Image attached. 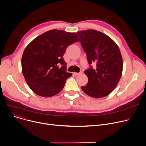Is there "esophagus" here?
Segmentation results:
<instances>
[{"label": "esophagus", "instance_id": "obj_1", "mask_svg": "<svg viewBox=\"0 0 146 146\" xmlns=\"http://www.w3.org/2000/svg\"><path fill=\"white\" fill-rule=\"evenodd\" d=\"M82 74V72H80V73H74V74L75 76H78V75H80Z\"/></svg>", "mask_w": 146, "mask_h": 146}]
</instances>
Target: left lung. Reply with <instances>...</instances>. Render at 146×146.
I'll use <instances>...</instances> for the list:
<instances>
[{
	"mask_svg": "<svg viewBox=\"0 0 146 146\" xmlns=\"http://www.w3.org/2000/svg\"><path fill=\"white\" fill-rule=\"evenodd\" d=\"M90 67L85 71L88 82L82 86L88 95L99 98L108 95L115 88L122 72V58L117 44L110 37L94 29L77 33ZM95 64L94 69L91 66Z\"/></svg>",
	"mask_w": 146,
	"mask_h": 146,
	"instance_id": "left-lung-1",
	"label": "left lung"
}]
</instances>
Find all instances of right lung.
<instances>
[{"mask_svg": "<svg viewBox=\"0 0 146 146\" xmlns=\"http://www.w3.org/2000/svg\"><path fill=\"white\" fill-rule=\"evenodd\" d=\"M80 40L76 33L52 29L37 36L25 48L22 57V71L28 85L43 97L61 91L67 78L63 55L68 45Z\"/></svg>", "mask_w": 146, "mask_h": 146, "instance_id": "add662e5", "label": "right lung"}]
</instances>
